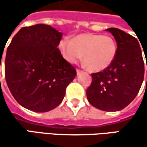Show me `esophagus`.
<instances>
[{"mask_svg": "<svg viewBox=\"0 0 147 147\" xmlns=\"http://www.w3.org/2000/svg\"><path fill=\"white\" fill-rule=\"evenodd\" d=\"M82 72H83V71H81V70H79V69H77V70H76V73H77V75L82 73Z\"/></svg>", "mask_w": 147, "mask_h": 147, "instance_id": "1", "label": "esophagus"}]
</instances>
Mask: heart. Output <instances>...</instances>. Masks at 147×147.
<instances>
[{
  "label": "heart",
  "instance_id": "heart-1",
  "mask_svg": "<svg viewBox=\"0 0 147 147\" xmlns=\"http://www.w3.org/2000/svg\"><path fill=\"white\" fill-rule=\"evenodd\" d=\"M59 51L65 60L76 64L82 57L88 69L94 72L107 69L114 61L117 45L110 36L81 34L72 38H63L59 43Z\"/></svg>",
  "mask_w": 147,
  "mask_h": 147
}]
</instances>
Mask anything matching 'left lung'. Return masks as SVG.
Here are the masks:
<instances>
[{
	"instance_id": "8db88e82",
	"label": "left lung",
	"mask_w": 147,
	"mask_h": 147,
	"mask_svg": "<svg viewBox=\"0 0 147 147\" xmlns=\"http://www.w3.org/2000/svg\"><path fill=\"white\" fill-rule=\"evenodd\" d=\"M105 30L111 33L117 42V56L107 69L92 74L87 97L88 102L97 109L117 111L136 97L144 80L145 66L141 48L135 37L117 28ZM144 53L146 57V52Z\"/></svg>"
}]
</instances>
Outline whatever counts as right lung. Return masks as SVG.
Masks as SVG:
<instances>
[{"mask_svg": "<svg viewBox=\"0 0 147 147\" xmlns=\"http://www.w3.org/2000/svg\"><path fill=\"white\" fill-rule=\"evenodd\" d=\"M62 36L50 25L39 24L20 29L7 47L8 88L17 102L30 111L47 112L57 107L76 76L58 48Z\"/></svg>", "mask_w": 147, "mask_h": 147, "instance_id": "obj_1", "label": "right lung"}]
</instances>
